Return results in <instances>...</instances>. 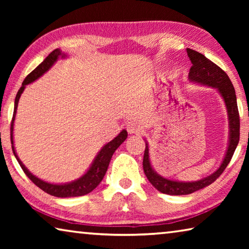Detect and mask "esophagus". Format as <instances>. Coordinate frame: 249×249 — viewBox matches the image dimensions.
Segmentation results:
<instances>
[{
	"instance_id": "esophagus-1",
	"label": "esophagus",
	"mask_w": 249,
	"mask_h": 249,
	"mask_svg": "<svg viewBox=\"0 0 249 249\" xmlns=\"http://www.w3.org/2000/svg\"><path fill=\"white\" fill-rule=\"evenodd\" d=\"M126 129H127L129 134H140L141 132H142V126L136 121H130L126 125Z\"/></svg>"
}]
</instances>
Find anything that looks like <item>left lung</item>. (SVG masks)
Masks as SVG:
<instances>
[{"label":"left lung","mask_w":249,"mask_h":249,"mask_svg":"<svg viewBox=\"0 0 249 249\" xmlns=\"http://www.w3.org/2000/svg\"><path fill=\"white\" fill-rule=\"evenodd\" d=\"M187 53L192 64L190 71H189L190 81L215 88L221 93L222 98L224 99L230 123V144L224 160H223L222 165L215 172H213L212 175L206 177V178L195 181V182H179V181L163 178L153 169L149 160L148 144L146 142L144 159H142V168H144L147 179L158 191L170 196L190 195V193L201 190V189L213 183L223 174V171L225 170V168L230 163L239 142V113L237 101H236L235 89L229 75L220 67L209 60L202 53L190 48H187Z\"/></svg>","instance_id":"left-lung-1"}]
</instances>
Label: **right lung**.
<instances>
[{"label":"right lung","instance_id":"right-lung-1","mask_svg":"<svg viewBox=\"0 0 249 249\" xmlns=\"http://www.w3.org/2000/svg\"><path fill=\"white\" fill-rule=\"evenodd\" d=\"M60 56L66 57V54L62 53L60 49H54L53 52H52L48 54L47 58H46L45 60L41 62L38 67H37V68L34 69L32 72L25 78V80L22 83V87H20V89L18 90L15 98L13 119H12V123H11V142H12V149H13L14 156L16 157V159H18L19 166L22 167L25 175H26L28 178L37 185V187L40 188L41 190L45 191L46 193H48L50 196H53L57 197H71V196H80L88 195V193L93 191L94 189L98 187L101 181H102V179L104 178V175L107 170L108 163L111 161V158L113 154H114V151L119 148L122 142L127 138V132H126L125 129H123L114 138V140L107 142V145H104L103 148L99 151V154L95 157L94 161L92 162L89 170H88L86 174L81 177V178H79L75 181H72V182L70 183H65V184L48 183L44 180L37 178V177L32 175L31 172L27 170V168L23 165V162L20 161L19 158L18 157V155H16L15 149H14V144H13V127H14V120L16 115V109H18V101L20 98V94L23 93L25 87H26L27 84L32 83L33 81H35L36 79H38L40 75H43L46 71H47L50 67L57 61V59Z\"/></svg>","mask_w":249,"mask_h":249}]
</instances>
